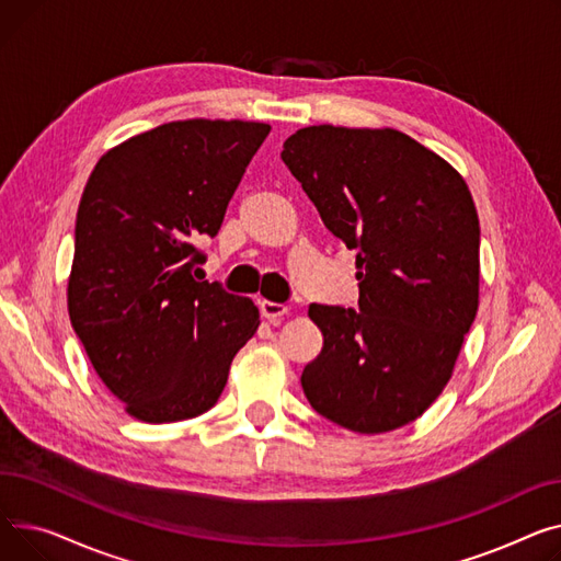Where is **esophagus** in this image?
Listing matches in <instances>:
<instances>
[{"label":"esophagus","mask_w":561,"mask_h":561,"mask_svg":"<svg viewBox=\"0 0 561 561\" xmlns=\"http://www.w3.org/2000/svg\"><path fill=\"white\" fill-rule=\"evenodd\" d=\"M257 306H260V312H262V317H265V319H278V317H283V314H287V312H289V308H287L285 304L260 301Z\"/></svg>","instance_id":"34e87169"}]
</instances>
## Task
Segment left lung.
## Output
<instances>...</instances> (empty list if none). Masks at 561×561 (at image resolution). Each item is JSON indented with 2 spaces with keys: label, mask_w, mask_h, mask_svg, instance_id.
I'll return each mask as SVG.
<instances>
[{
  "label": "left lung",
  "mask_w": 561,
  "mask_h": 561,
  "mask_svg": "<svg viewBox=\"0 0 561 561\" xmlns=\"http://www.w3.org/2000/svg\"><path fill=\"white\" fill-rule=\"evenodd\" d=\"M283 162L325 228L355 249L357 310L310 306L323 348L310 405L353 433L419 419L450 380L478 312L480 221L450 164L393 128L308 126Z\"/></svg>",
  "instance_id": "1"
}]
</instances>
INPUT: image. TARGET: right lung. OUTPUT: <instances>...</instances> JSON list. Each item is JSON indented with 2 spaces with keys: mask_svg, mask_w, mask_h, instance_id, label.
Segmentation results:
<instances>
[{
  "mask_svg": "<svg viewBox=\"0 0 561 561\" xmlns=\"http://www.w3.org/2000/svg\"><path fill=\"white\" fill-rule=\"evenodd\" d=\"M272 126L185 119L99 158L75 228L68 310L94 371L126 412L172 423L208 412L260 312L196 280L230 196Z\"/></svg>",
  "mask_w": 561,
  "mask_h": 561,
  "instance_id": "add662e5",
  "label": "right lung"
}]
</instances>
